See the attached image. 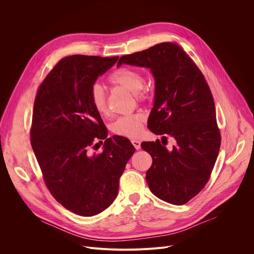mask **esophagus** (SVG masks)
I'll use <instances>...</instances> for the list:
<instances>
[{
	"label": "esophagus",
	"mask_w": 254,
	"mask_h": 254,
	"mask_svg": "<svg viewBox=\"0 0 254 254\" xmlns=\"http://www.w3.org/2000/svg\"><path fill=\"white\" fill-rule=\"evenodd\" d=\"M131 143L133 144V147H134L136 150L140 149V141H139V140H137V139H131Z\"/></svg>",
	"instance_id": "esophagus-1"
}]
</instances>
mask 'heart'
I'll use <instances>...</instances> for the list:
<instances>
[{"label":"heart","mask_w":254,"mask_h":254,"mask_svg":"<svg viewBox=\"0 0 254 254\" xmlns=\"http://www.w3.org/2000/svg\"><path fill=\"white\" fill-rule=\"evenodd\" d=\"M108 81L114 85H119L129 90L139 97L144 95L142 90L144 82L143 77L140 72L135 69L127 67L120 68L110 75ZM89 97L91 105L97 114H106V97L103 88L99 84H94L91 86ZM144 121H146V118L142 114H133L122 117L114 123L113 130L115 133L126 137H137L142 132Z\"/></svg>","instance_id":"b5f03b06"}]
</instances>
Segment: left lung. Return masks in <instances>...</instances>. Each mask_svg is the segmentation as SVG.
<instances>
[{"mask_svg": "<svg viewBox=\"0 0 254 254\" xmlns=\"http://www.w3.org/2000/svg\"><path fill=\"white\" fill-rule=\"evenodd\" d=\"M123 64L150 69L155 98L148 127L176 140L170 151L159 139L141 142L153 159L146 175L150 190L165 202L183 205L208 182L220 149L210 88L196 64L174 43L125 55L118 67Z\"/></svg>", "mask_w": 254, "mask_h": 254, "instance_id": "8db88e82", "label": "left lung"}]
</instances>
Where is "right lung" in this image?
I'll list each match as a JSON object with an SVG mask.
<instances>
[{
    "label": "right lung",
    "instance_id": "add662e5",
    "mask_svg": "<svg viewBox=\"0 0 254 254\" xmlns=\"http://www.w3.org/2000/svg\"><path fill=\"white\" fill-rule=\"evenodd\" d=\"M118 59L84 55L61 59L34 103L31 144L45 184L57 202L84 217L113 204L120 178L135 151L127 137H107L89 97L91 86ZM97 138L106 139L99 155L90 151Z\"/></svg>",
    "mask_w": 254,
    "mask_h": 254
}]
</instances>
